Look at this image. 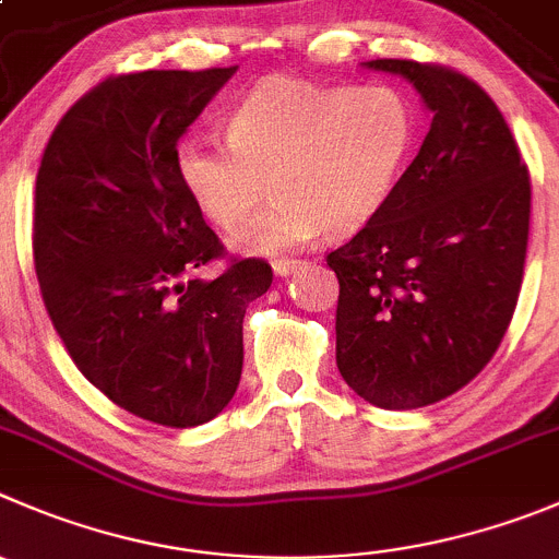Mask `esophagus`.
<instances>
[{
	"label": "esophagus",
	"instance_id": "34e87169",
	"mask_svg": "<svg viewBox=\"0 0 559 559\" xmlns=\"http://www.w3.org/2000/svg\"><path fill=\"white\" fill-rule=\"evenodd\" d=\"M301 265V260H290V258H276L274 263H271V269H274V274H280V276H288V274H294L296 269H299Z\"/></svg>",
	"mask_w": 559,
	"mask_h": 559
}]
</instances>
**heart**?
Masks as SVG:
<instances>
[{
  "label": "heart",
  "mask_w": 559,
  "mask_h": 559,
  "mask_svg": "<svg viewBox=\"0 0 559 559\" xmlns=\"http://www.w3.org/2000/svg\"><path fill=\"white\" fill-rule=\"evenodd\" d=\"M417 129L392 84H318L276 76L249 90L227 117V142L183 136L175 173L191 203L236 230L274 191V203L236 233L247 252H285L362 230L386 205Z\"/></svg>",
  "instance_id": "heart-1"
}]
</instances>
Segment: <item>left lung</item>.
I'll use <instances>...</instances> for the list:
<instances>
[{
	"instance_id": "left-lung-1",
	"label": "left lung",
	"mask_w": 559,
	"mask_h": 559,
	"mask_svg": "<svg viewBox=\"0 0 559 559\" xmlns=\"http://www.w3.org/2000/svg\"><path fill=\"white\" fill-rule=\"evenodd\" d=\"M365 66L408 79L433 111L384 209L326 254L340 283V376L401 412L444 401L497 354L522 290L533 191L480 84L433 62Z\"/></svg>"
}]
</instances>
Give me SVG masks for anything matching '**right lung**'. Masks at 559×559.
Instances as JSON below:
<instances>
[{
    "mask_svg": "<svg viewBox=\"0 0 559 559\" xmlns=\"http://www.w3.org/2000/svg\"><path fill=\"white\" fill-rule=\"evenodd\" d=\"M236 68L120 73L62 115L35 180L44 305L84 379L126 412L194 428L236 395L243 312L271 265L227 258L175 173L178 140Z\"/></svg>",
    "mask_w": 559,
    "mask_h": 559,
    "instance_id": "1",
    "label": "right lung"
}]
</instances>
